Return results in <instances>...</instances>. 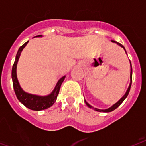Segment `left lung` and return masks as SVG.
Wrapping results in <instances>:
<instances>
[{
	"mask_svg": "<svg viewBox=\"0 0 146 146\" xmlns=\"http://www.w3.org/2000/svg\"><path fill=\"white\" fill-rule=\"evenodd\" d=\"M117 44H119L120 46H121V47H122V48H124V47H123V45H122V44H120V43H117ZM124 50H125V48H124ZM130 78H131V82H130V85H129V88H128V89H127V92H126V94H125L124 96H123V97L121 98H120V99L119 100V101H118V102H117V103H116V104H113V106H111V108H109L108 109H106V110H100V109L96 108H93V107H92V106H91V105H90V104H89V103H88V102H86V101H85V102H86V105L88 107H89V108H92L95 109V110H96V111H99V112H102H102H107V113H108V112H111V111H113V110H115L116 108H117L118 107L120 106V104H121V103H122V102H123V101H124L125 98H126L127 97V96H128V94H129V90H130V87H131V84H132V66H131V74H130Z\"/></svg>",
	"mask_w": 146,
	"mask_h": 146,
	"instance_id": "1",
	"label": "left lung"
}]
</instances>
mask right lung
Instances as JSON below:
<instances>
[{"label":"right lung","instance_id":"add662e5","mask_svg":"<svg viewBox=\"0 0 146 146\" xmlns=\"http://www.w3.org/2000/svg\"><path fill=\"white\" fill-rule=\"evenodd\" d=\"M41 36L42 35H37L36 37H41ZM27 43H28V42H26L25 44H23L19 48V50L17 51V56H16L14 64L13 65L12 80L13 89H14V92L18 100L21 102L22 104H24L26 108H28L31 109L33 111H42V110L48 108L50 106H52L54 103L56 102L57 96L59 94L60 88L61 86L62 82H64L65 76H63L58 81L56 86H55V89H54V91L49 96H36V95H32V94L27 93L25 91H23V89L20 87V86H19V83L18 82V80H17V65L22 50L25 48Z\"/></svg>","mask_w":146,"mask_h":146}]
</instances>
